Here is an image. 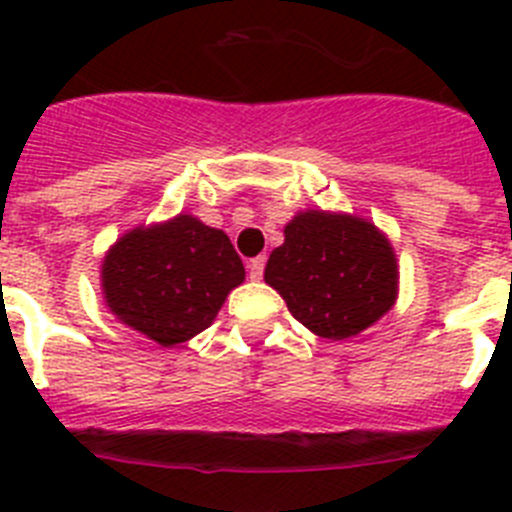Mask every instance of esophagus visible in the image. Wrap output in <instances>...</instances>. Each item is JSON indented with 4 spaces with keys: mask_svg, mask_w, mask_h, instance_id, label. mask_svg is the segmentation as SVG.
<instances>
[{
    "mask_svg": "<svg viewBox=\"0 0 512 512\" xmlns=\"http://www.w3.org/2000/svg\"><path fill=\"white\" fill-rule=\"evenodd\" d=\"M264 266H266V256H256V259L248 261V277H251L253 282H259V279L264 277Z\"/></svg>",
    "mask_w": 512,
    "mask_h": 512,
    "instance_id": "34e87169",
    "label": "esophagus"
}]
</instances>
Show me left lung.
I'll return each instance as SVG.
<instances>
[{
  "label": "left lung",
  "instance_id": "8db88e82",
  "mask_svg": "<svg viewBox=\"0 0 512 512\" xmlns=\"http://www.w3.org/2000/svg\"><path fill=\"white\" fill-rule=\"evenodd\" d=\"M264 279L305 328L333 341L377 323L397 297L390 241L361 217L318 210L300 212L284 228Z\"/></svg>",
  "mask_w": 512,
  "mask_h": 512
}]
</instances>
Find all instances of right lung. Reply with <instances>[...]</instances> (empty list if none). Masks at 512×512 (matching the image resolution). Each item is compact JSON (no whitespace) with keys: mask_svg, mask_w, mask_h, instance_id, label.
I'll return each instance as SVG.
<instances>
[{"mask_svg":"<svg viewBox=\"0 0 512 512\" xmlns=\"http://www.w3.org/2000/svg\"><path fill=\"white\" fill-rule=\"evenodd\" d=\"M243 279L228 235L189 215L122 235L102 264L110 310L158 346L202 333Z\"/></svg>","mask_w":512,"mask_h":512,"instance_id":"1","label":"right lung"}]
</instances>
